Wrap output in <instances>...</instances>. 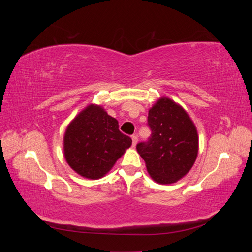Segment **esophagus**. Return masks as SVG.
<instances>
[{
    "mask_svg": "<svg viewBox=\"0 0 252 252\" xmlns=\"http://www.w3.org/2000/svg\"><path fill=\"white\" fill-rule=\"evenodd\" d=\"M131 139H132V146H133V147H135L136 143H138V135H136V134H133V135L131 136Z\"/></svg>",
    "mask_w": 252,
    "mask_h": 252,
    "instance_id": "esophagus-1",
    "label": "esophagus"
}]
</instances>
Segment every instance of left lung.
Masks as SVG:
<instances>
[{
	"mask_svg": "<svg viewBox=\"0 0 252 252\" xmlns=\"http://www.w3.org/2000/svg\"><path fill=\"white\" fill-rule=\"evenodd\" d=\"M151 135L136 145L152 180L159 184L178 182L192 168L199 151L195 125L181 105L161 97L148 112Z\"/></svg>",
	"mask_w": 252,
	"mask_h": 252,
	"instance_id": "1",
	"label": "left lung"
}]
</instances>
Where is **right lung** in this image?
Returning <instances> with one entry per match:
<instances>
[{"label":"right lung","mask_w":252,"mask_h":252,"mask_svg":"<svg viewBox=\"0 0 252 252\" xmlns=\"http://www.w3.org/2000/svg\"><path fill=\"white\" fill-rule=\"evenodd\" d=\"M131 143L119 130L116 119L102 106L90 104L66 128L64 156L75 172L97 180L112 168Z\"/></svg>","instance_id":"right-lung-1"}]
</instances>
